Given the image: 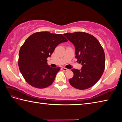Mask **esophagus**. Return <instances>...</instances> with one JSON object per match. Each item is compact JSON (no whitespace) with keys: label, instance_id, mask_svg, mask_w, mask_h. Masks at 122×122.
Returning <instances> with one entry per match:
<instances>
[{"label":"esophagus","instance_id":"34e87169","mask_svg":"<svg viewBox=\"0 0 122 122\" xmlns=\"http://www.w3.org/2000/svg\"><path fill=\"white\" fill-rule=\"evenodd\" d=\"M62 69L63 70V71H68V69H67V68H64V67H63V68H62Z\"/></svg>","mask_w":122,"mask_h":122}]
</instances>
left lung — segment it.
<instances>
[{
    "instance_id": "1",
    "label": "left lung",
    "mask_w": 122,
    "mask_h": 122,
    "mask_svg": "<svg viewBox=\"0 0 122 122\" xmlns=\"http://www.w3.org/2000/svg\"><path fill=\"white\" fill-rule=\"evenodd\" d=\"M75 46V58L81 63V69H72L74 76L69 80L71 86L80 90L93 86L100 79L105 68V54L95 37L84 32L64 34Z\"/></svg>"
}]
</instances>
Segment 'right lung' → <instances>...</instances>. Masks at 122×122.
<instances>
[{
	"label": "right lung",
	"instance_id": "add662e5",
	"mask_svg": "<svg viewBox=\"0 0 122 122\" xmlns=\"http://www.w3.org/2000/svg\"><path fill=\"white\" fill-rule=\"evenodd\" d=\"M67 41L62 34L48 32L35 33L26 39L20 49L18 65L28 84L40 89L52 84L60 68L50 67L47 59L57 45Z\"/></svg>",
	"mask_w": 122,
	"mask_h": 122
}]
</instances>
